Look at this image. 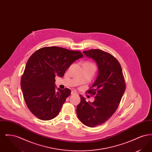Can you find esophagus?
<instances>
[{"instance_id":"obj_1","label":"esophagus","mask_w":152,"mask_h":152,"mask_svg":"<svg viewBox=\"0 0 152 152\" xmlns=\"http://www.w3.org/2000/svg\"><path fill=\"white\" fill-rule=\"evenodd\" d=\"M77 94V93L76 92V91H73L71 92V94Z\"/></svg>"}]
</instances>
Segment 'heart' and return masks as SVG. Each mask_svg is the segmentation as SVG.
<instances>
[{
	"instance_id": "b5f03b06",
	"label": "heart",
	"mask_w": 152,
	"mask_h": 152,
	"mask_svg": "<svg viewBox=\"0 0 152 152\" xmlns=\"http://www.w3.org/2000/svg\"><path fill=\"white\" fill-rule=\"evenodd\" d=\"M87 63H89V64H92V63H89V62H86Z\"/></svg>"
}]
</instances>
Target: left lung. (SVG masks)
Instances as JSON below:
<instances>
[{
	"instance_id": "1",
	"label": "left lung",
	"mask_w": 152,
	"mask_h": 152,
	"mask_svg": "<svg viewBox=\"0 0 152 152\" xmlns=\"http://www.w3.org/2000/svg\"><path fill=\"white\" fill-rule=\"evenodd\" d=\"M94 59L98 66V76L87 92L95 95L93 102H87L80 95L81 101L76 113L80 121L94 128L108 121L116 112L125 90V83L120 64L113 56L99 49L83 51Z\"/></svg>"
}]
</instances>
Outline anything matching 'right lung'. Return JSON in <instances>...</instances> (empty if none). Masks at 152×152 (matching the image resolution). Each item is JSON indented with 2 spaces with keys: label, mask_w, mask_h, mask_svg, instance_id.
<instances>
[{
  "label": "right lung",
  "mask_w": 152,
  "mask_h": 152,
  "mask_svg": "<svg viewBox=\"0 0 152 152\" xmlns=\"http://www.w3.org/2000/svg\"><path fill=\"white\" fill-rule=\"evenodd\" d=\"M83 57L80 51L58 47H43L31 56L20 86L27 106L34 115L44 121L58 116L71 91L68 88L56 90L55 77H62L72 63Z\"/></svg>",
  "instance_id": "1"
}]
</instances>
